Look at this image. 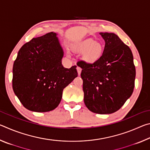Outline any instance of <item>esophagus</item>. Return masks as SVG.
<instances>
[{
  "instance_id": "1",
  "label": "esophagus",
  "mask_w": 150,
  "mask_h": 150,
  "mask_svg": "<svg viewBox=\"0 0 150 150\" xmlns=\"http://www.w3.org/2000/svg\"><path fill=\"white\" fill-rule=\"evenodd\" d=\"M77 73H78V75H81V68L79 67H77Z\"/></svg>"
}]
</instances>
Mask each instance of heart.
<instances>
[{"mask_svg":"<svg viewBox=\"0 0 150 150\" xmlns=\"http://www.w3.org/2000/svg\"><path fill=\"white\" fill-rule=\"evenodd\" d=\"M71 50L75 54H81V59L86 64L93 65L98 63L103 57L105 45L102 42L88 38L77 44H73L71 46Z\"/></svg>","mask_w":150,"mask_h":150,"instance_id":"b5f03b06","label":"heart"}]
</instances>
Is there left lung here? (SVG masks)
<instances>
[{"label":"left lung","instance_id":"left-lung-1","mask_svg":"<svg viewBox=\"0 0 150 150\" xmlns=\"http://www.w3.org/2000/svg\"><path fill=\"white\" fill-rule=\"evenodd\" d=\"M105 42L101 59L93 65L83 61L81 71L84 103L89 110L100 115L118 110L130 97L134 88L136 69L133 55L114 33L100 32Z\"/></svg>","mask_w":150,"mask_h":150}]
</instances>
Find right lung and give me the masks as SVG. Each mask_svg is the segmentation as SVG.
<instances>
[{
	"label": "right lung",
	"instance_id": "right-lung-1",
	"mask_svg": "<svg viewBox=\"0 0 150 150\" xmlns=\"http://www.w3.org/2000/svg\"><path fill=\"white\" fill-rule=\"evenodd\" d=\"M57 34L33 38L20 48L13 65L12 88L28 110L45 112L59 105L63 91L78 73L77 66L65 68Z\"/></svg>",
	"mask_w": 150,
	"mask_h": 150
}]
</instances>
